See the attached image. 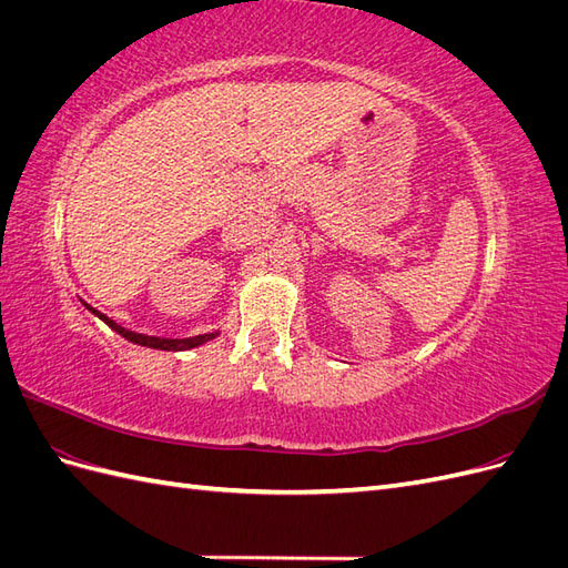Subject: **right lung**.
<instances>
[{
  "instance_id": "obj_1",
  "label": "right lung",
  "mask_w": 568,
  "mask_h": 568,
  "mask_svg": "<svg viewBox=\"0 0 568 568\" xmlns=\"http://www.w3.org/2000/svg\"><path fill=\"white\" fill-rule=\"evenodd\" d=\"M84 307H88L90 313H94L101 322H106L113 332H118L123 338L136 343V346H146V348H156V351H189V348H196L201 346V343L211 341L217 336V332H211V334H199V336H189V338H161V336H146V334H136V332H130L125 329V326H120L118 322H113L111 317H106L104 313L94 311L92 305L84 303Z\"/></svg>"
}]
</instances>
